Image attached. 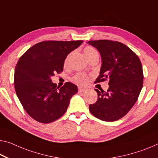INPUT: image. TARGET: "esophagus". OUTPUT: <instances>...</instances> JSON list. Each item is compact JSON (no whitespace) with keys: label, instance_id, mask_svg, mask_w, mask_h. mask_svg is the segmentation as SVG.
<instances>
[{"label":"esophagus","instance_id":"obj_1","mask_svg":"<svg viewBox=\"0 0 158 158\" xmlns=\"http://www.w3.org/2000/svg\"><path fill=\"white\" fill-rule=\"evenodd\" d=\"M87 89L85 88H83V87H78V92L79 93H83V92H85Z\"/></svg>","mask_w":158,"mask_h":158}]
</instances>
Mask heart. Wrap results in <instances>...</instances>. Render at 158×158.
<instances>
[{"label": "heart", "instance_id": "1", "mask_svg": "<svg viewBox=\"0 0 158 158\" xmlns=\"http://www.w3.org/2000/svg\"><path fill=\"white\" fill-rule=\"evenodd\" d=\"M83 52L85 56L87 57V59H90L92 57H93L94 56L98 55V53L97 52L95 48H93V47H90V46H87V47L83 48ZM71 54H69L65 59L64 60V66L67 67L69 65L70 59H71ZM72 81L75 82V83L77 85H85L87 82L89 81V77L87 76V75L85 73H76L75 76L71 78Z\"/></svg>", "mask_w": 158, "mask_h": 158}]
</instances>
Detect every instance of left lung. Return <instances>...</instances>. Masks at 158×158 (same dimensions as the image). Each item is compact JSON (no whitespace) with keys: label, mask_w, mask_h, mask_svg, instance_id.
I'll return each mask as SVG.
<instances>
[{"label":"left lung","mask_w":158,"mask_h":158,"mask_svg":"<svg viewBox=\"0 0 158 158\" xmlns=\"http://www.w3.org/2000/svg\"><path fill=\"white\" fill-rule=\"evenodd\" d=\"M100 53L102 66L95 83L109 80L105 92L94 89L98 101L89 104L92 114L105 121L120 119L131 110L143 84V72L140 59L123 43L111 40L87 42Z\"/></svg>","instance_id":"obj_1"}]
</instances>
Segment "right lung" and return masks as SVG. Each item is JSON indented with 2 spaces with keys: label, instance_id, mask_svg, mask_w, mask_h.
Returning a JSON list of instances; mask_svg holds the SVG:
<instances>
[{
  "label": "right lung",
  "instance_id": "1",
  "mask_svg": "<svg viewBox=\"0 0 158 158\" xmlns=\"http://www.w3.org/2000/svg\"><path fill=\"white\" fill-rule=\"evenodd\" d=\"M82 40L44 41L24 53L15 69L14 85L24 110L38 122L48 123L64 114L77 87L67 82L59 87L51 77L64 69L65 59Z\"/></svg>",
  "mask_w": 158,
  "mask_h": 158
}]
</instances>
